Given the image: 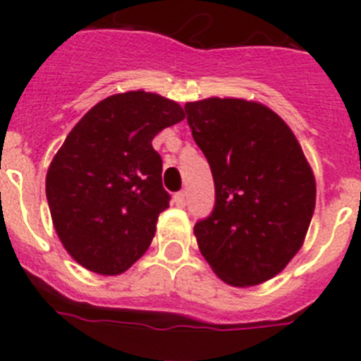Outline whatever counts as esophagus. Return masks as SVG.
Returning a JSON list of instances; mask_svg holds the SVG:
<instances>
[{"instance_id":"esophagus-1","label":"esophagus","mask_w":361,"mask_h":361,"mask_svg":"<svg viewBox=\"0 0 361 361\" xmlns=\"http://www.w3.org/2000/svg\"><path fill=\"white\" fill-rule=\"evenodd\" d=\"M173 202L177 208H184V206H186V191H178V193H175Z\"/></svg>"}]
</instances>
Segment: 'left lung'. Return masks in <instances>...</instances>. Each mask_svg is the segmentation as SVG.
I'll use <instances>...</instances> for the list:
<instances>
[{"instance_id": "8db88e82", "label": "left lung", "mask_w": 361, "mask_h": 361, "mask_svg": "<svg viewBox=\"0 0 361 361\" xmlns=\"http://www.w3.org/2000/svg\"><path fill=\"white\" fill-rule=\"evenodd\" d=\"M215 180V208L193 233L222 282L251 288L276 276L302 247L317 180L286 121L257 101L208 97L184 104Z\"/></svg>"}]
</instances>
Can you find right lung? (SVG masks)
Returning a JSON list of instances; mask_svg holds the SVG:
<instances>
[{
	"label": "right lung",
	"mask_w": 361,
	"mask_h": 361,
	"mask_svg": "<svg viewBox=\"0 0 361 361\" xmlns=\"http://www.w3.org/2000/svg\"><path fill=\"white\" fill-rule=\"evenodd\" d=\"M152 92L110 95L86 111L47 171V200L63 247L85 269L121 275L146 253L170 208L152 141L184 119Z\"/></svg>",
	"instance_id": "obj_1"
}]
</instances>
